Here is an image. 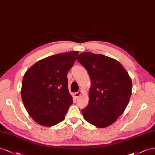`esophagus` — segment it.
<instances>
[{"mask_svg":"<svg viewBox=\"0 0 155 155\" xmlns=\"http://www.w3.org/2000/svg\"><path fill=\"white\" fill-rule=\"evenodd\" d=\"M82 91L81 90H80V91H78V92H77V93H74V97H80L81 95H82Z\"/></svg>","mask_w":155,"mask_h":155,"instance_id":"34e87169","label":"esophagus"}]
</instances>
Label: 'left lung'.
<instances>
[{"mask_svg":"<svg viewBox=\"0 0 155 155\" xmlns=\"http://www.w3.org/2000/svg\"><path fill=\"white\" fill-rule=\"evenodd\" d=\"M77 60L87 71L91 80L89 104L82 110L84 117L97 128L111 125L124 112L132 94L129 73L116 60L85 52Z\"/></svg>","mask_w":155,"mask_h":155,"instance_id":"8db88e82","label":"left lung"}]
</instances>
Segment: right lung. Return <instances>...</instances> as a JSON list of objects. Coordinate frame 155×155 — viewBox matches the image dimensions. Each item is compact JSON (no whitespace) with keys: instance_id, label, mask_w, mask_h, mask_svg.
I'll use <instances>...</instances> for the list:
<instances>
[{"instance_id":"add662e5","label":"right lung","mask_w":155,"mask_h":155,"mask_svg":"<svg viewBox=\"0 0 155 155\" xmlns=\"http://www.w3.org/2000/svg\"><path fill=\"white\" fill-rule=\"evenodd\" d=\"M78 51L59 53L38 61L24 74L21 90L25 108L38 124L52 127L65 119L73 103L67 78Z\"/></svg>"}]
</instances>
